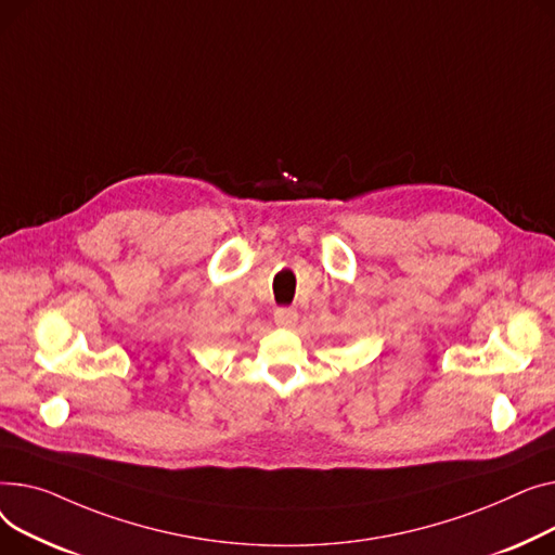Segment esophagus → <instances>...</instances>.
<instances>
[{
  "label": "esophagus",
  "instance_id": "34e87169",
  "mask_svg": "<svg viewBox=\"0 0 555 555\" xmlns=\"http://www.w3.org/2000/svg\"><path fill=\"white\" fill-rule=\"evenodd\" d=\"M273 318H275L278 327H293V324L298 322V311L291 307H280V309H275Z\"/></svg>",
  "mask_w": 555,
  "mask_h": 555
}]
</instances>
